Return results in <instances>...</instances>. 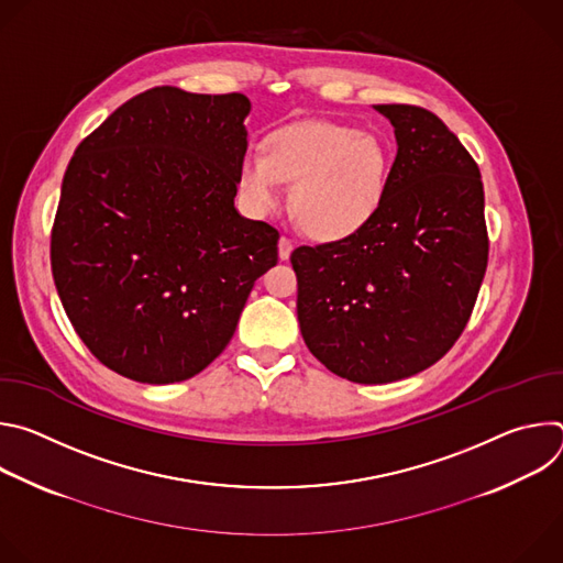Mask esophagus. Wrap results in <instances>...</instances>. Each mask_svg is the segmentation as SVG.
<instances>
[{"mask_svg":"<svg viewBox=\"0 0 563 563\" xmlns=\"http://www.w3.org/2000/svg\"><path fill=\"white\" fill-rule=\"evenodd\" d=\"M291 250H294V240L289 235H283L280 243H278V254L283 261H287L291 256Z\"/></svg>","mask_w":563,"mask_h":563,"instance_id":"34e87169","label":"esophagus"}]
</instances>
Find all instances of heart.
<instances>
[{"mask_svg":"<svg viewBox=\"0 0 563 563\" xmlns=\"http://www.w3.org/2000/svg\"><path fill=\"white\" fill-rule=\"evenodd\" d=\"M391 169L389 146L372 131L339 122H300L274 131L267 153L252 148L240 165V187L258 213L283 200L305 231L341 238L363 227L378 209Z\"/></svg>","mask_w":563,"mask_h":563,"instance_id":"b5f03b06","label":"heart"}]
</instances>
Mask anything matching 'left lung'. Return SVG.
I'll use <instances>...</instances> for the list:
<instances>
[{
  "mask_svg": "<svg viewBox=\"0 0 563 563\" xmlns=\"http://www.w3.org/2000/svg\"><path fill=\"white\" fill-rule=\"evenodd\" d=\"M396 157L374 216L332 243L291 252L309 352L354 383H391L443 358L463 334L488 267L484 183L428 109L376 104Z\"/></svg>",
  "mask_w": 563,
  "mask_h": 563,
  "instance_id": "8db88e82",
  "label": "left lung"
}]
</instances>
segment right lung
<instances>
[{"label":"right lung","instance_id":"right-lung-1","mask_svg":"<svg viewBox=\"0 0 563 563\" xmlns=\"http://www.w3.org/2000/svg\"><path fill=\"white\" fill-rule=\"evenodd\" d=\"M243 93L148 89L87 135L62 180L51 269L77 336L148 385L196 376L231 341L280 233L233 198Z\"/></svg>","mask_w":563,"mask_h":563}]
</instances>
